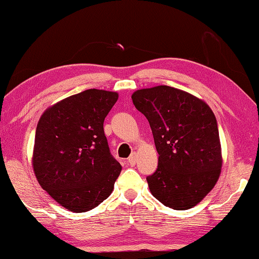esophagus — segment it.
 Segmentation results:
<instances>
[{"label": "esophagus", "mask_w": 259, "mask_h": 259, "mask_svg": "<svg viewBox=\"0 0 259 259\" xmlns=\"http://www.w3.org/2000/svg\"><path fill=\"white\" fill-rule=\"evenodd\" d=\"M128 162H129V164L130 165H135V164H136V162H137V156H136V154H135V152H134V154H131L130 155V157L128 158Z\"/></svg>", "instance_id": "34e87169"}]
</instances>
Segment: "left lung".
<instances>
[{"instance_id": "left-lung-1", "label": "left lung", "mask_w": 259, "mask_h": 259, "mask_svg": "<svg viewBox=\"0 0 259 259\" xmlns=\"http://www.w3.org/2000/svg\"><path fill=\"white\" fill-rule=\"evenodd\" d=\"M133 102L150 124L158 166L147 177L156 199L175 210L198 204L220 177L222 152L216 117L205 102L167 85L141 89Z\"/></svg>"}]
</instances>
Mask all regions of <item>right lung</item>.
Here are the masks:
<instances>
[{"label": "right lung", "mask_w": 259, "mask_h": 259, "mask_svg": "<svg viewBox=\"0 0 259 259\" xmlns=\"http://www.w3.org/2000/svg\"><path fill=\"white\" fill-rule=\"evenodd\" d=\"M118 94L89 89L47 109L35 135L32 166L38 183L72 212L109 197L122 166L111 155L103 123Z\"/></svg>", "instance_id": "obj_1"}]
</instances>
